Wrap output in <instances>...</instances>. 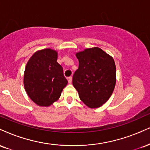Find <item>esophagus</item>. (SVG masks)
Masks as SVG:
<instances>
[{"instance_id": "1", "label": "esophagus", "mask_w": 150, "mask_h": 150, "mask_svg": "<svg viewBox=\"0 0 150 150\" xmlns=\"http://www.w3.org/2000/svg\"><path fill=\"white\" fill-rule=\"evenodd\" d=\"M68 83L70 84L72 82V77H68Z\"/></svg>"}]
</instances>
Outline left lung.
<instances>
[{
    "mask_svg": "<svg viewBox=\"0 0 150 150\" xmlns=\"http://www.w3.org/2000/svg\"><path fill=\"white\" fill-rule=\"evenodd\" d=\"M79 68L73 85L80 100L90 108L102 106L112 94L116 84V66L113 58L94 47L76 53Z\"/></svg>",
    "mask_w": 150,
    "mask_h": 150,
    "instance_id": "obj_1",
    "label": "left lung"
}]
</instances>
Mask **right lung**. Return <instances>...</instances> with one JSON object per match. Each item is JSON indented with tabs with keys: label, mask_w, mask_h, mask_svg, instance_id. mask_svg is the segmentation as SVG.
<instances>
[{
	"label": "right lung",
	"mask_w": 150,
	"mask_h": 150,
	"mask_svg": "<svg viewBox=\"0 0 150 150\" xmlns=\"http://www.w3.org/2000/svg\"><path fill=\"white\" fill-rule=\"evenodd\" d=\"M57 58V51L43 49L31 56L25 67V91L32 101L41 107H49L57 101L68 84Z\"/></svg>",
	"instance_id": "add662e5"
}]
</instances>
